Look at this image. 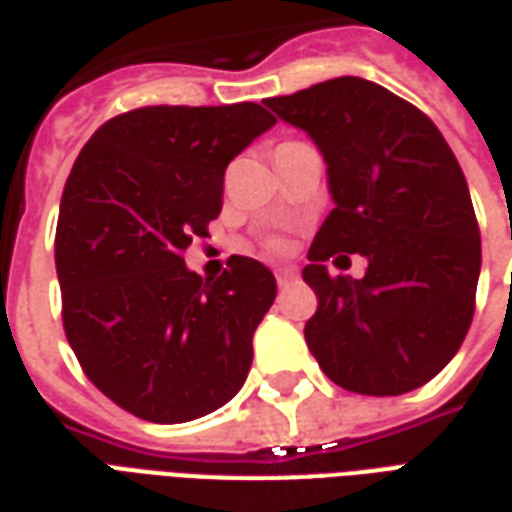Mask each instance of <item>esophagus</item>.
Here are the masks:
<instances>
[{"instance_id": "34e87169", "label": "esophagus", "mask_w": 512, "mask_h": 512, "mask_svg": "<svg viewBox=\"0 0 512 512\" xmlns=\"http://www.w3.org/2000/svg\"><path fill=\"white\" fill-rule=\"evenodd\" d=\"M297 278V267H278L275 270V281L278 286H286V283H292Z\"/></svg>"}]
</instances>
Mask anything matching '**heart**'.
Returning <instances> with one entry per match:
<instances>
[{"instance_id":"obj_1","label":"heart","mask_w":512,"mask_h":512,"mask_svg":"<svg viewBox=\"0 0 512 512\" xmlns=\"http://www.w3.org/2000/svg\"><path fill=\"white\" fill-rule=\"evenodd\" d=\"M270 248H272V251H278V248H281V242L270 240Z\"/></svg>"}]
</instances>
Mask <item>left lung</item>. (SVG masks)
<instances>
[{
	"mask_svg": "<svg viewBox=\"0 0 512 512\" xmlns=\"http://www.w3.org/2000/svg\"><path fill=\"white\" fill-rule=\"evenodd\" d=\"M267 106L322 149L335 210L313 237L302 278L319 308L305 341L327 379L360 395L423 387L461 349L475 316L480 229L464 171L409 100L341 76ZM346 252L360 282L330 276Z\"/></svg>",
	"mask_w": 512,
	"mask_h": 512,
	"instance_id": "obj_1",
	"label": "left lung"
}]
</instances>
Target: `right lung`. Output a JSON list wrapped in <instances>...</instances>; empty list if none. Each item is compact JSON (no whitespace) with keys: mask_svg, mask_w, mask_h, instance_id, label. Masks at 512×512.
I'll list each match as a JSON object with an SVG mask.
<instances>
[{"mask_svg":"<svg viewBox=\"0 0 512 512\" xmlns=\"http://www.w3.org/2000/svg\"><path fill=\"white\" fill-rule=\"evenodd\" d=\"M272 125L259 103L133 108L73 163L54 240L67 343L89 382L141 420L204 417L251 371L272 272L231 256L204 281L185 251L210 237L226 166Z\"/></svg>","mask_w":512,"mask_h":512,"instance_id":"right-lung-1","label":"right lung"}]
</instances>
